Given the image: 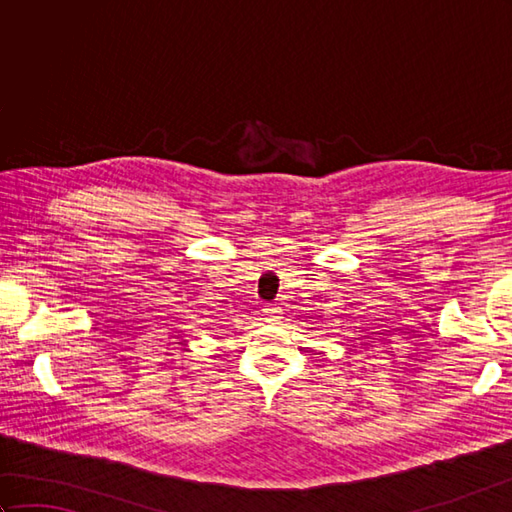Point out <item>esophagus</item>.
<instances>
[{
	"mask_svg": "<svg viewBox=\"0 0 512 512\" xmlns=\"http://www.w3.org/2000/svg\"><path fill=\"white\" fill-rule=\"evenodd\" d=\"M264 317L268 323H275L281 319V308L277 306V303H268V306H264Z\"/></svg>",
	"mask_w": 512,
	"mask_h": 512,
	"instance_id": "obj_1",
	"label": "esophagus"
}]
</instances>
